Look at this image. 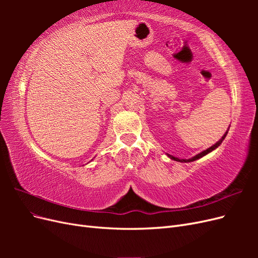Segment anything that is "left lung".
I'll return each instance as SVG.
<instances>
[{"label": "left lung", "mask_w": 258, "mask_h": 258, "mask_svg": "<svg viewBox=\"0 0 258 258\" xmlns=\"http://www.w3.org/2000/svg\"><path fill=\"white\" fill-rule=\"evenodd\" d=\"M227 134H228V130L225 132L224 134V136L218 140V141L214 144V145H212L211 147H209V148H207L206 151H204V152H201V153H199V154H197L196 156H194V157H191V158H189V159H179V158H177V157H174V156H172V155H167L168 157L170 158V159H172V160H175V161H178V162H191V161H195V160H197V159H199V158H201V157H204V156H206V155H208L209 153H211V152H213L214 150H216V148L220 146L221 144H222V142L224 141V139L226 138V136H227Z\"/></svg>", "instance_id": "1"}]
</instances>
